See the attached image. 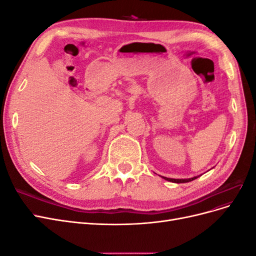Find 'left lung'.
<instances>
[{"label": "left lung", "mask_w": 256, "mask_h": 256, "mask_svg": "<svg viewBox=\"0 0 256 256\" xmlns=\"http://www.w3.org/2000/svg\"><path fill=\"white\" fill-rule=\"evenodd\" d=\"M198 176H196V177H192V178H189V180H173V178H166V177H164V180H168V182H177V184H182V182H192L196 180Z\"/></svg>", "instance_id": "left-lung-1"}]
</instances>
